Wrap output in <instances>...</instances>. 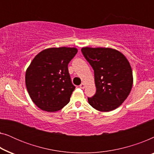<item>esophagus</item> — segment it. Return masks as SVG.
<instances>
[{
	"instance_id": "esophagus-1",
	"label": "esophagus",
	"mask_w": 154,
	"mask_h": 154,
	"mask_svg": "<svg viewBox=\"0 0 154 154\" xmlns=\"http://www.w3.org/2000/svg\"><path fill=\"white\" fill-rule=\"evenodd\" d=\"M79 87H80V88H81V89H83V88H85V83H81V85H79Z\"/></svg>"
}]
</instances>
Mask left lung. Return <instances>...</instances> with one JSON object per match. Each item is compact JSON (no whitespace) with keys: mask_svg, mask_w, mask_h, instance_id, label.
Returning <instances> with one entry per match:
<instances>
[{"mask_svg":"<svg viewBox=\"0 0 154 154\" xmlns=\"http://www.w3.org/2000/svg\"><path fill=\"white\" fill-rule=\"evenodd\" d=\"M81 52L94 70L96 93L88 103L96 110L108 112L121 106L131 91L133 76L127 58L109 48H83Z\"/></svg>","mask_w":154,"mask_h":154,"instance_id":"1","label":"left lung"}]
</instances>
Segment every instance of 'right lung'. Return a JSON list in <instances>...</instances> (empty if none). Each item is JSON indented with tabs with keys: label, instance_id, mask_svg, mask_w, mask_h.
Returning a JSON list of instances; mask_svg holds the SVG:
<instances>
[{
	"label": "right lung",
	"instance_id": "add662e5",
	"mask_svg": "<svg viewBox=\"0 0 154 154\" xmlns=\"http://www.w3.org/2000/svg\"><path fill=\"white\" fill-rule=\"evenodd\" d=\"M75 48H51L39 52L26 69L25 82L33 102L42 110L54 112L68 104L75 86L68 64Z\"/></svg>",
	"mask_w": 154,
	"mask_h": 154
}]
</instances>
